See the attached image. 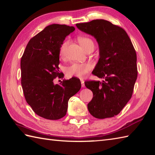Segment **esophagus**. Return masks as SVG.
Masks as SVG:
<instances>
[{"mask_svg": "<svg viewBox=\"0 0 155 155\" xmlns=\"http://www.w3.org/2000/svg\"><path fill=\"white\" fill-rule=\"evenodd\" d=\"M81 86L82 87H84L85 85H84V81L83 79H81Z\"/></svg>", "mask_w": 155, "mask_h": 155, "instance_id": "obj_1", "label": "esophagus"}]
</instances>
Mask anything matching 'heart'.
Segmentation results:
<instances>
[{
  "label": "heart",
  "instance_id": "obj_1",
  "mask_svg": "<svg viewBox=\"0 0 155 155\" xmlns=\"http://www.w3.org/2000/svg\"><path fill=\"white\" fill-rule=\"evenodd\" d=\"M78 41L87 52L91 50H94V42L93 39L84 36H79L77 38ZM69 42L65 40L61 44L60 48H59V55L61 58H64L66 53V51L68 47ZM93 67L90 63H78L74 62L71 64L67 68V74L68 77H75L78 78H84L91 71Z\"/></svg>",
  "mask_w": 155,
  "mask_h": 155
}]
</instances>
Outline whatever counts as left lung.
Listing matches in <instances>:
<instances>
[{
  "label": "left lung",
  "instance_id": "left-lung-1",
  "mask_svg": "<svg viewBox=\"0 0 155 155\" xmlns=\"http://www.w3.org/2000/svg\"><path fill=\"white\" fill-rule=\"evenodd\" d=\"M76 25L99 46L100 58L92 73L103 81L84 82L93 93L88 110L97 118L113 117L132 97L138 74L135 49L126 31L109 21L97 19Z\"/></svg>",
  "mask_w": 155,
  "mask_h": 155
}]
</instances>
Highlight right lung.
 Wrapping results in <instances>:
<instances>
[{"label":"right lung","mask_w":155,"mask_h":155,"mask_svg":"<svg viewBox=\"0 0 155 155\" xmlns=\"http://www.w3.org/2000/svg\"><path fill=\"white\" fill-rule=\"evenodd\" d=\"M74 27L53 24L32 37L21 61V84L27 103L38 116L58 120L67 114L69 98L81 88L80 80L72 77L54 84L59 72V48Z\"/></svg>","instance_id":"add662e5"}]
</instances>
